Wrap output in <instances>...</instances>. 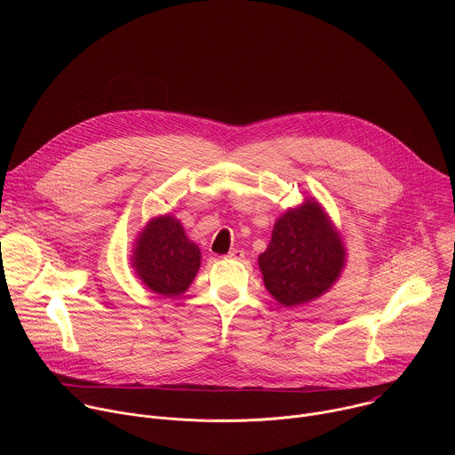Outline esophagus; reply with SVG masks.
<instances>
[{"label": "esophagus", "mask_w": 455, "mask_h": 455, "mask_svg": "<svg viewBox=\"0 0 455 455\" xmlns=\"http://www.w3.org/2000/svg\"><path fill=\"white\" fill-rule=\"evenodd\" d=\"M227 257H228V259H237V261H239V259L244 257V251L239 250V248H232V250L227 253Z\"/></svg>", "instance_id": "esophagus-1"}]
</instances>
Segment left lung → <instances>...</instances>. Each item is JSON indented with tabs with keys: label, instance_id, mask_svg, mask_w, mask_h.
<instances>
[{
	"label": "left lung",
	"instance_id": "obj_1",
	"mask_svg": "<svg viewBox=\"0 0 455 455\" xmlns=\"http://www.w3.org/2000/svg\"><path fill=\"white\" fill-rule=\"evenodd\" d=\"M344 255L330 218L316 202L307 200L279 218L267 251L259 255V268L275 300L297 306L331 288Z\"/></svg>",
	"mask_w": 455,
	"mask_h": 455
}]
</instances>
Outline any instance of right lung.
Segmentation results:
<instances>
[{
    "label": "right lung",
    "mask_w": 455,
    "mask_h": 455,
    "mask_svg": "<svg viewBox=\"0 0 455 455\" xmlns=\"http://www.w3.org/2000/svg\"><path fill=\"white\" fill-rule=\"evenodd\" d=\"M200 248L171 216L153 220L137 241L133 265L148 288L164 297L183 293L200 270Z\"/></svg>",
    "instance_id": "1"
}]
</instances>
